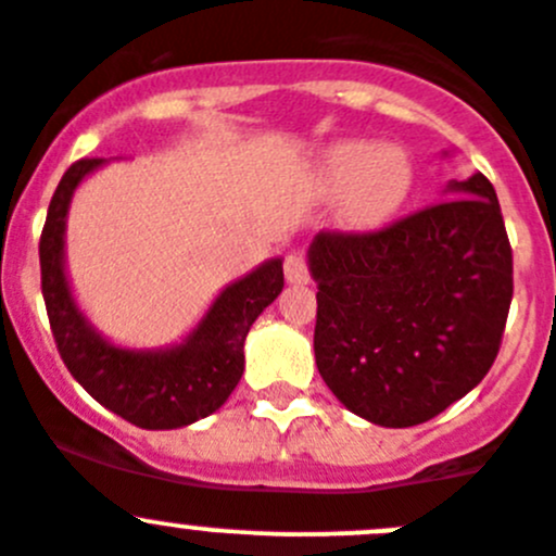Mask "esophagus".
<instances>
[{"label":"esophagus","mask_w":556,"mask_h":556,"mask_svg":"<svg viewBox=\"0 0 556 556\" xmlns=\"http://www.w3.org/2000/svg\"><path fill=\"white\" fill-rule=\"evenodd\" d=\"M285 277L290 285H307L309 282V263L304 252H290L285 257Z\"/></svg>","instance_id":"34e87169"}]
</instances>
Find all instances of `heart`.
Returning <instances> with one entry per match:
<instances>
[{"label": "heart", "instance_id": "obj_1", "mask_svg": "<svg viewBox=\"0 0 556 556\" xmlns=\"http://www.w3.org/2000/svg\"><path fill=\"white\" fill-rule=\"evenodd\" d=\"M318 184L324 194H340V214L349 225L378 227L392 219L412 194V155L397 144L337 142L320 159Z\"/></svg>", "mask_w": 556, "mask_h": 556}]
</instances>
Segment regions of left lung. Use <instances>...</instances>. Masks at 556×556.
<instances>
[{
  "label": "left lung",
  "instance_id": "8db88e82",
  "mask_svg": "<svg viewBox=\"0 0 556 556\" xmlns=\"http://www.w3.org/2000/svg\"><path fill=\"white\" fill-rule=\"evenodd\" d=\"M381 230H320L315 365L349 412L412 428L453 406L500 354L513 302V249L491 180Z\"/></svg>",
  "mask_w": 556,
  "mask_h": 556
}]
</instances>
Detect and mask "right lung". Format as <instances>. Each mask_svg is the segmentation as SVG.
<instances>
[{"label": "right lung", "instance_id": "1", "mask_svg": "<svg viewBox=\"0 0 556 556\" xmlns=\"http://www.w3.org/2000/svg\"><path fill=\"white\" fill-rule=\"evenodd\" d=\"M103 159H79L67 167L49 202L40 232V288L56 351L71 376L101 406L144 430H173L214 414L243 372L249 326L282 290V261L232 282L207 309L189 340L169 351H126L101 340L76 309L62 268L67 202Z\"/></svg>", "mask_w": 556, "mask_h": 556}]
</instances>
